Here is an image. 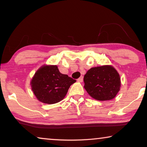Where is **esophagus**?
<instances>
[{
    "label": "esophagus",
    "mask_w": 147,
    "mask_h": 147,
    "mask_svg": "<svg viewBox=\"0 0 147 147\" xmlns=\"http://www.w3.org/2000/svg\"><path fill=\"white\" fill-rule=\"evenodd\" d=\"M78 81L80 82H83V77H82V76H81V77H80V78H78Z\"/></svg>",
    "instance_id": "34e87169"
}]
</instances>
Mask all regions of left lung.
Segmentation results:
<instances>
[{
  "mask_svg": "<svg viewBox=\"0 0 147 147\" xmlns=\"http://www.w3.org/2000/svg\"><path fill=\"white\" fill-rule=\"evenodd\" d=\"M84 82L89 95L100 101L112 100L120 91L119 74L111 65L91 68L84 76Z\"/></svg>",
  "mask_w": 147,
  "mask_h": 147,
  "instance_id": "obj_1",
  "label": "left lung"
}]
</instances>
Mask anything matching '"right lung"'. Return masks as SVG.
<instances>
[{
  "instance_id": "obj_1",
  "label": "right lung",
  "mask_w": 147,
  "mask_h": 147,
  "mask_svg": "<svg viewBox=\"0 0 147 147\" xmlns=\"http://www.w3.org/2000/svg\"><path fill=\"white\" fill-rule=\"evenodd\" d=\"M76 82L59 72L57 65H43L36 71L31 82V88L39 101L57 103L63 99L70 86Z\"/></svg>"
}]
</instances>
